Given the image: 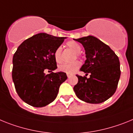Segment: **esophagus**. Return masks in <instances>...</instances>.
<instances>
[{
  "label": "esophagus",
  "mask_w": 133,
  "mask_h": 133,
  "mask_svg": "<svg viewBox=\"0 0 133 133\" xmlns=\"http://www.w3.org/2000/svg\"><path fill=\"white\" fill-rule=\"evenodd\" d=\"M67 76H68V78H70V77H71V76H72V74H67Z\"/></svg>",
  "instance_id": "obj_1"
}]
</instances>
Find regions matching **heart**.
I'll return each mask as SVG.
<instances>
[{
  "mask_svg": "<svg viewBox=\"0 0 133 133\" xmlns=\"http://www.w3.org/2000/svg\"><path fill=\"white\" fill-rule=\"evenodd\" d=\"M67 46L71 50L76 53V56L77 58H79L80 57V54L79 52L82 50V47L80 45L75 41H70L67 42ZM62 49L60 47H57V49H55L54 51V59H55V62L57 63H61L62 62ZM76 59V57H75ZM81 63L78 61L73 62L71 63H63L62 65H60L58 68V70L60 71L64 72L66 74H72L75 73L76 71H78V70L80 68Z\"/></svg>",
  "mask_w": 133,
  "mask_h": 133,
  "instance_id": "heart-1",
  "label": "heart"
}]
</instances>
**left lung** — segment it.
I'll return each instance as SVG.
<instances>
[{"label": "left lung", "mask_w": 133, "mask_h": 133, "mask_svg": "<svg viewBox=\"0 0 133 133\" xmlns=\"http://www.w3.org/2000/svg\"><path fill=\"white\" fill-rule=\"evenodd\" d=\"M86 51V60L80 70L90 73V78L76 75L78 84L74 90L78 98L91 104H100L116 92L121 76L119 59L110 47L96 37H84L75 39Z\"/></svg>", "instance_id": "1"}]
</instances>
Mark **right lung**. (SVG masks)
<instances>
[{
  "label": "right lung",
  "mask_w": 133,
  "mask_h": 133,
  "mask_svg": "<svg viewBox=\"0 0 133 133\" xmlns=\"http://www.w3.org/2000/svg\"><path fill=\"white\" fill-rule=\"evenodd\" d=\"M65 38L41 33L17 48L12 58V78L18 96L26 104L43 107L56 98L60 85L68 77L64 72L52 71L57 68L54 54ZM45 69L51 73L45 75Z\"/></svg>",
  "instance_id": "add662e5"
}]
</instances>
